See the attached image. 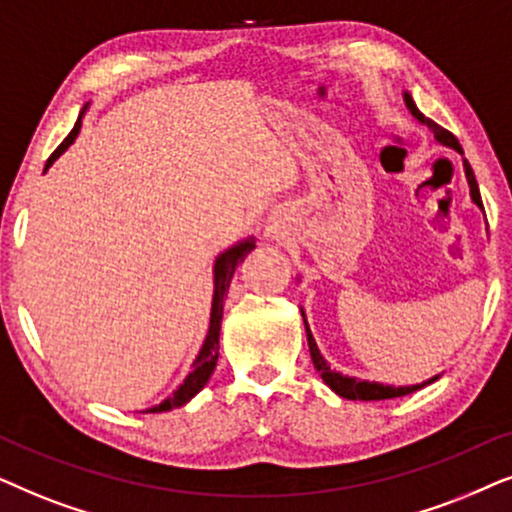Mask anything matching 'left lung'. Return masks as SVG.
Listing matches in <instances>:
<instances>
[{"instance_id":"left-lung-1","label":"left lung","mask_w":512,"mask_h":512,"mask_svg":"<svg viewBox=\"0 0 512 512\" xmlns=\"http://www.w3.org/2000/svg\"><path fill=\"white\" fill-rule=\"evenodd\" d=\"M405 105L412 112L414 119L421 121V124L431 128L433 135H435V140H438L440 145L452 147L459 154H463L459 140H456L454 135L447 131V128H442V126L435 124L433 119L424 117V114L419 112V107L414 105V100H412L410 93H405ZM463 170H466V180H468V187H470V199H473L475 206L482 208L478 182H475V173H473V168H470V163L466 159H463ZM482 210H485V208H482ZM302 318H304V327H306V339H309V351H311L313 367H316L318 374H320V377H323L325 384L330 386L337 395H342V398H346V400H388V398H400V395H410L414 391H419V388H424L426 384H433V381L438 379V377H433V379L424 381V384H414V386H388V384H377V381H365V379L360 381L356 377H346V374L332 370V367L327 365V360L323 358V353L318 351L316 339H313V335H311L304 311H302Z\"/></svg>"}]
</instances>
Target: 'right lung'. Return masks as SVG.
<instances>
[{
	"instance_id": "add662e5",
	"label": "right lung",
	"mask_w": 512,
	"mask_h": 512,
	"mask_svg": "<svg viewBox=\"0 0 512 512\" xmlns=\"http://www.w3.org/2000/svg\"><path fill=\"white\" fill-rule=\"evenodd\" d=\"M86 109V107H84ZM81 117H84V112L79 114L77 124L70 131V135L60 142V147L56 149L49 156V161H46V168H51V163L58 159L60 154L65 152L67 147L72 145L74 140H77V135L81 131ZM255 248V241L252 238H245V241L231 245L229 250H224L220 257L215 260V267H213V281H215V290H213V306H210V325H208V335H206V342H203L199 356L192 363V372L187 374V379L182 381L180 388L170 395V398L163 400L161 405H154L149 407L147 412H168L173 410V407H182L189 400L194 398L196 393L201 391L203 386L208 384L210 374H213L215 365H217V356H220V327H222V311H224V299H227V292H229V283H231V276H234V271L238 267V262L245 260V255Z\"/></svg>"
}]
</instances>
